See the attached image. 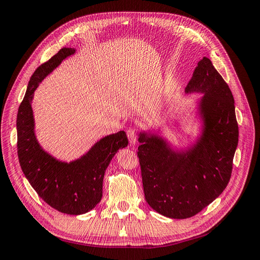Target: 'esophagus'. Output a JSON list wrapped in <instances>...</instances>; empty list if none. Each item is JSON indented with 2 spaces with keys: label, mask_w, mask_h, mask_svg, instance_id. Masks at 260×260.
<instances>
[{
  "label": "esophagus",
  "mask_w": 260,
  "mask_h": 260,
  "mask_svg": "<svg viewBox=\"0 0 260 260\" xmlns=\"http://www.w3.org/2000/svg\"><path fill=\"white\" fill-rule=\"evenodd\" d=\"M127 136L129 139V142L131 145H136L137 144V141H138V135H137V131L135 129L130 128L127 131Z\"/></svg>",
  "instance_id": "1"
}]
</instances>
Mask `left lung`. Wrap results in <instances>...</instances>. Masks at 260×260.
Listing matches in <instances>:
<instances>
[{
    "label": "left lung",
    "mask_w": 260,
    "mask_h": 260,
    "mask_svg": "<svg viewBox=\"0 0 260 260\" xmlns=\"http://www.w3.org/2000/svg\"><path fill=\"white\" fill-rule=\"evenodd\" d=\"M185 93H203V125L195 143L178 151L155 133L141 131L138 139L145 200L172 219L195 216L223 192L239 142L232 92L209 58L199 61Z\"/></svg>",
    "instance_id": "obj_1"
}]
</instances>
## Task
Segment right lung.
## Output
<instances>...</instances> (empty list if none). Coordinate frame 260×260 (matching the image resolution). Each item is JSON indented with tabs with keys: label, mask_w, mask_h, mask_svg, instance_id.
I'll list each match as a JSON object with an SVG mask.
<instances>
[{
	"label": "right lung",
	"mask_w": 260,
	"mask_h": 260,
	"mask_svg": "<svg viewBox=\"0 0 260 260\" xmlns=\"http://www.w3.org/2000/svg\"><path fill=\"white\" fill-rule=\"evenodd\" d=\"M75 52L62 48L30 78L17 114V153L23 175L46 204L62 214L82 215L102 200L105 170L117 151L129 142L125 132L119 131L102 138L88 153L70 162L56 159L39 144L31 107L34 93L44 78Z\"/></svg>",
	"instance_id": "obj_1"
}]
</instances>
